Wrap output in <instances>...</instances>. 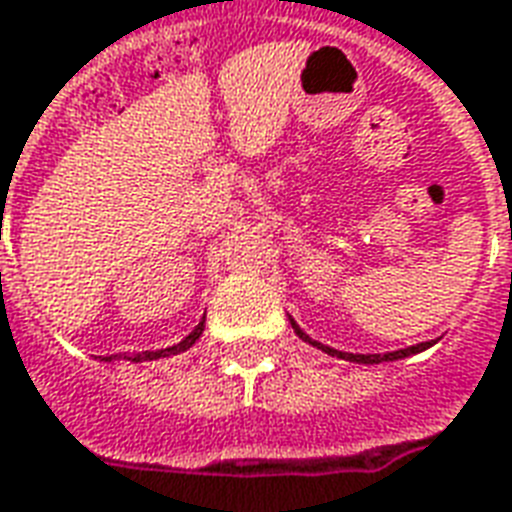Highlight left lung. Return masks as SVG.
Listing matches in <instances>:
<instances>
[{"label": "left lung", "mask_w": 512, "mask_h": 512, "mask_svg": "<svg viewBox=\"0 0 512 512\" xmlns=\"http://www.w3.org/2000/svg\"><path fill=\"white\" fill-rule=\"evenodd\" d=\"M294 327V333L300 335L302 341H308L311 346H316V349H322V352L333 354V357H341V360H349V363H365V365H374V363H390V360H401V357H409V354H417L423 352V349H428L431 346V341L425 343H417V346H409V349H401V352H387V354H349V352H338V349H333V346H324V343L319 341H311L308 335L302 333L300 327H297V322L294 319H289Z\"/></svg>", "instance_id": "8db88e82"}]
</instances>
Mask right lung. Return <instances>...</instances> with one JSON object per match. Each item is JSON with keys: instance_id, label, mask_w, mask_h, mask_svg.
Listing matches in <instances>:
<instances>
[{"instance_id": "obj_1", "label": "right lung", "mask_w": 512, "mask_h": 512, "mask_svg": "<svg viewBox=\"0 0 512 512\" xmlns=\"http://www.w3.org/2000/svg\"><path fill=\"white\" fill-rule=\"evenodd\" d=\"M201 330H204V319H201L199 324H196V330L188 335V338H182V341L177 343V346H169V349H158V352H141V354H133V357H128V360H133V363H144V360H158V357H169V354H179L185 352V349H190L193 343L199 341ZM111 360V357H108Z\"/></svg>"}]
</instances>
